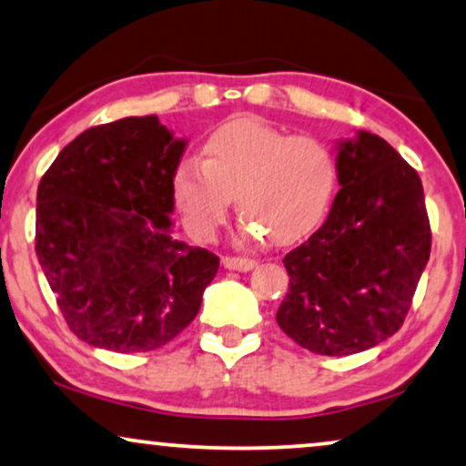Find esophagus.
<instances>
[{"mask_svg":"<svg viewBox=\"0 0 466 466\" xmlns=\"http://www.w3.org/2000/svg\"><path fill=\"white\" fill-rule=\"evenodd\" d=\"M222 265L233 271H250L257 265V261H252V258H241V257H225L222 258Z\"/></svg>","mask_w":466,"mask_h":466,"instance_id":"obj_1","label":"esophagus"}]
</instances>
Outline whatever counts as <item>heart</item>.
<instances>
[{"instance_id":"obj_1","label":"heart","mask_w":466,"mask_h":466,"mask_svg":"<svg viewBox=\"0 0 466 466\" xmlns=\"http://www.w3.org/2000/svg\"><path fill=\"white\" fill-rule=\"evenodd\" d=\"M338 188V162L314 137H291L257 119H233L203 145V160H181L175 203L198 238H211L235 197L241 231L276 246L304 239L328 216Z\"/></svg>"}]
</instances>
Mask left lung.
<instances>
[{
	"instance_id": "obj_1",
	"label": "left lung",
	"mask_w": 466,
	"mask_h": 466,
	"mask_svg": "<svg viewBox=\"0 0 466 466\" xmlns=\"http://www.w3.org/2000/svg\"><path fill=\"white\" fill-rule=\"evenodd\" d=\"M340 190L328 220L285 257L276 321L319 355L366 351L394 336L431 257L424 188L391 145L360 130L338 141Z\"/></svg>"
}]
</instances>
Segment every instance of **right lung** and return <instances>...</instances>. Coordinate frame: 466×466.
<instances>
[{"instance_id": "right-lung-1", "label": "right lung", "mask_w": 466, "mask_h": 466, "mask_svg": "<svg viewBox=\"0 0 466 466\" xmlns=\"http://www.w3.org/2000/svg\"><path fill=\"white\" fill-rule=\"evenodd\" d=\"M188 141L156 115L94 126L42 175L35 255L66 323L115 353L188 328L218 257L173 238V175Z\"/></svg>"}]
</instances>
